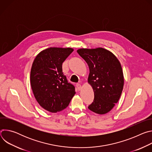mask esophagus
Masks as SVG:
<instances>
[{"label":"esophagus","mask_w":152,"mask_h":152,"mask_svg":"<svg viewBox=\"0 0 152 152\" xmlns=\"http://www.w3.org/2000/svg\"><path fill=\"white\" fill-rule=\"evenodd\" d=\"M76 88H77V89L78 91H80V90H81V85H80V84L77 83V84L76 85Z\"/></svg>","instance_id":"obj_1"}]
</instances>
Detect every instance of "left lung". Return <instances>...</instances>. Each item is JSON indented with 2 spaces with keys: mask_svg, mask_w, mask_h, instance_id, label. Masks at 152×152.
I'll list each match as a JSON object with an SVG mask.
<instances>
[{
  "mask_svg": "<svg viewBox=\"0 0 152 152\" xmlns=\"http://www.w3.org/2000/svg\"><path fill=\"white\" fill-rule=\"evenodd\" d=\"M79 55L88 65V82L94 93L93 102L88 109L98 114L110 112L121 96L124 76L120 62L110 51L99 48L79 49Z\"/></svg>",
  "mask_w": 152,
  "mask_h": 152,
  "instance_id": "left-lung-1",
  "label": "left lung"
}]
</instances>
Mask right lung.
<instances>
[{
  "label": "right lung",
  "mask_w": 152,
  "mask_h": 152,
  "mask_svg": "<svg viewBox=\"0 0 152 152\" xmlns=\"http://www.w3.org/2000/svg\"><path fill=\"white\" fill-rule=\"evenodd\" d=\"M73 50L70 48H49L40 52L33 62L31 88L37 102L49 112L64 110L76 93L62 69L63 62Z\"/></svg>",
  "instance_id": "add662e5"
}]
</instances>
